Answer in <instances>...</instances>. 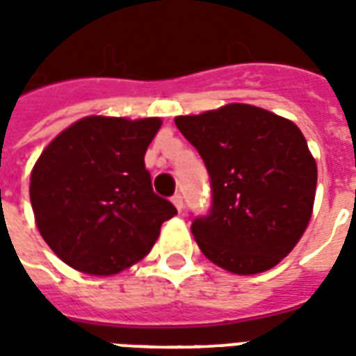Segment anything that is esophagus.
Wrapping results in <instances>:
<instances>
[{"mask_svg": "<svg viewBox=\"0 0 356 356\" xmlns=\"http://www.w3.org/2000/svg\"><path fill=\"white\" fill-rule=\"evenodd\" d=\"M172 203H174V207L178 209V211H182V209H184L182 193H174V195H172Z\"/></svg>", "mask_w": 356, "mask_h": 356, "instance_id": "obj_1", "label": "esophagus"}]
</instances>
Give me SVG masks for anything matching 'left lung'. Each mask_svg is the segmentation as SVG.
<instances>
[{"mask_svg":"<svg viewBox=\"0 0 356 356\" xmlns=\"http://www.w3.org/2000/svg\"><path fill=\"white\" fill-rule=\"evenodd\" d=\"M174 122L211 178V209L191 220L199 249L234 274L276 266L301 239L314 203L316 163L301 130L243 103Z\"/></svg>","mask_w":356,"mask_h":356,"instance_id":"8db88e82","label":"left lung"}]
</instances>
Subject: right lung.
Instances as JSON below:
<instances>
[{"label":"right lung","instance_id":"1","mask_svg":"<svg viewBox=\"0 0 356 356\" xmlns=\"http://www.w3.org/2000/svg\"><path fill=\"white\" fill-rule=\"evenodd\" d=\"M159 118L88 117L40 155L30 176L38 230L72 268L111 276L138 263L178 213L151 186L143 157Z\"/></svg>","mask_w":356,"mask_h":356}]
</instances>
